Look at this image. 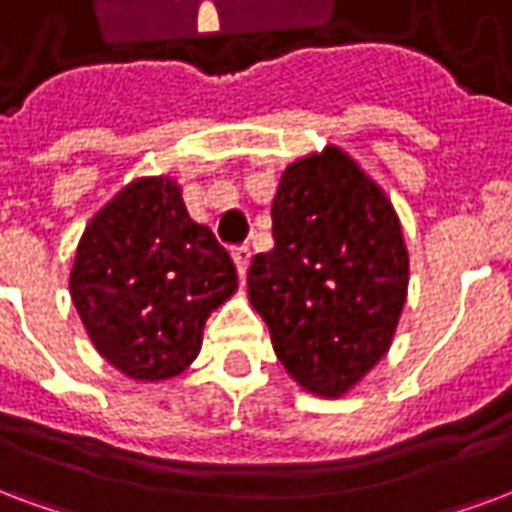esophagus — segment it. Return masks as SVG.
I'll list each match as a JSON object with an SVG mask.
<instances>
[{"instance_id":"1","label":"esophagus","mask_w":512,"mask_h":512,"mask_svg":"<svg viewBox=\"0 0 512 512\" xmlns=\"http://www.w3.org/2000/svg\"><path fill=\"white\" fill-rule=\"evenodd\" d=\"M232 259H234V264H237V272H240V278H245V270H248V259H251V251H248V245H234Z\"/></svg>"}]
</instances>
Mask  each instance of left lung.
Listing matches in <instances>:
<instances>
[{
    "mask_svg": "<svg viewBox=\"0 0 512 512\" xmlns=\"http://www.w3.org/2000/svg\"><path fill=\"white\" fill-rule=\"evenodd\" d=\"M272 240L248 267L251 305L288 375L340 397L388 351L405 305L397 213L343 151L326 148L283 172Z\"/></svg>",
    "mask_w": 512,
    "mask_h": 512,
    "instance_id": "8db88e82",
    "label": "left lung"
}]
</instances>
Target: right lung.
<instances>
[{"label":"right lung","mask_w":512,"mask_h":512,"mask_svg":"<svg viewBox=\"0 0 512 512\" xmlns=\"http://www.w3.org/2000/svg\"><path fill=\"white\" fill-rule=\"evenodd\" d=\"M237 270L188 215L169 178H142L91 218L69 275L96 351L134 380H164L197 359L207 315L232 297Z\"/></svg>","instance_id":"add662e5"}]
</instances>
